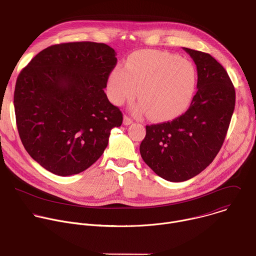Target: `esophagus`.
Wrapping results in <instances>:
<instances>
[{"label": "esophagus", "mask_w": 256, "mask_h": 256, "mask_svg": "<svg viewBox=\"0 0 256 256\" xmlns=\"http://www.w3.org/2000/svg\"><path fill=\"white\" fill-rule=\"evenodd\" d=\"M134 122V120L130 118H128V116H124V126H130V124H132Z\"/></svg>", "instance_id": "esophagus-1"}]
</instances>
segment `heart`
<instances>
[{
	"instance_id": "heart-1",
	"label": "heart",
	"mask_w": 256,
	"mask_h": 256,
	"mask_svg": "<svg viewBox=\"0 0 256 256\" xmlns=\"http://www.w3.org/2000/svg\"><path fill=\"white\" fill-rule=\"evenodd\" d=\"M196 79V66L190 60L167 52L144 50L132 54L124 66L112 70L107 90L116 105L132 99L136 92L134 114L147 112L152 120H169L190 104Z\"/></svg>"
}]
</instances>
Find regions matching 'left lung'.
<instances>
[{"mask_svg": "<svg viewBox=\"0 0 256 256\" xmlns=\"http://www.w3.org/2000/svg\"><path fill=\"white\" fill-rule=\"evenodd\" d=\"M198 70V91L186 114L146 126L140 153L157 175L181 182L204 171L224 142L235 108V89L210 54L184 48Z\"/></svg>", "mask_w": 256, "mask_h": 256, "instance_id": "obj_1", "label": "left lung"}]
</instances>
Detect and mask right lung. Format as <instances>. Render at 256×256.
<instances>
[{
    "instance_id": "add662e5",
    "label": "right lung",
    "mask_w": 256,
    "mask_h": 256,
    "mask_svg": "<svg viewBox=\"0 0 256 256\" xmlns=\"http://www.w3.org/2000/svg\"><path fill=\"white\" fill-rule=\"evenodd\" d=\"M116 56L105 44H60L21 70L14 92L17 128L25 150L48 171L70 176L86 170L122 126V112L104 92Z\"/></svg>"
}]
</instances>
